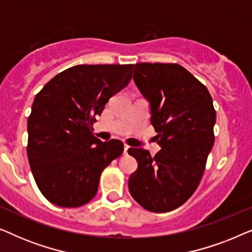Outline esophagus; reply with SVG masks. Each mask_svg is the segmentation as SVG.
I'll return each instance as SVG.
<instances>
[{
  "label": "esophagus",
  "mask_w": 252,
  "mask_h": 252,
  "mask_svg": "<svg viewBox=\"0 0 252 252\" xmlns=\"http://www.w3.org/2000/svg\"><path fill=\"white\" fill-rule=\"evenodd\" d=\"M128 149H129V147L127 146V144H125V146H124V154H127V151H128Z\"/></svg>",
  "instance_id": "34e87169"
}]
</instances>
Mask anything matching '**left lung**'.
Wrapping results in <instances>:
<instances>
[{"instance_id":"8db88e82","label":"left lung","mask_w":252,"mask_h":252,"mask_svg":"<svg viewBox=\"0 0 252 252\" xmlns=\"http://www.w3.org/2000/svg\"><path fill=\"white\" fill-rule=\"evenodd\" d=\"M133 79L150 103L161 149L151 157L143 148H129L139 165L128 189L148 211L168 212L184 204L201 182L215 141L216 110L208 88L179 64L139 63Z\"/></svg>"}]
</instances>
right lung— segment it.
<instances>
[{
    "mask_svg": "<svg viewBox=\"0 0 252 252\" xmlns=\"http://www.w3.org/2000/svg\"><path fill=\"white\" fill-rule=\"evenodd\" d=\"M133 64L75 65L37 93L27 120V156L40 191L62 208H78L97 192L103 170L124 151L102 142L93 124L110 97L132 79Z\"/></svg>",
    "mask_w": 252,
    "mask_h": 252,
    "instance_id": "obj_1",
    "label": "right lung"
}]
</instances>
